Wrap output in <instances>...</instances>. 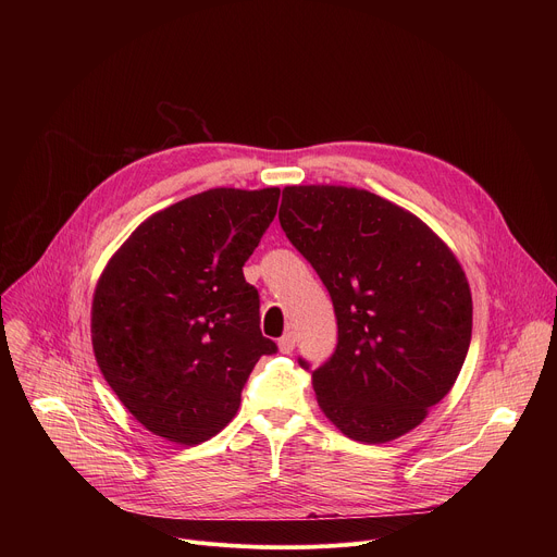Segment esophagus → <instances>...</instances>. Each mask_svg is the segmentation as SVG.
<instances>
[{
    "instance_id": "obj_1",
    "label": "esophagus",
    "mask_w": 557,
    "mask_h": 557,
    "mask_svg": "<svg viewBox=\"0 0 557 557\" xmlns=\"http://www.w3.org/2000/svg\"><path fill=\"white\" fill-rule=\"evenodd\" d=\"M277 346H280V352L290 355L293 348H295V333H286V335L277 342Z\"/></svg>"
}]
</instances>
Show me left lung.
Returning <instances> with one entry per match:
<instances>
[{"instance_id": "1", "label": "left lung", "mask_w": 557, "mask_h": 557, "mask_svg": "<svg viewBox=\"0 0 557 557\" xmlns=\"http://www.w3.org/2000/svg\"><path fill=\"white\" fill-rule=\"evenodd\" d=\"M280 224L335 308L337 346L312 370L320 408L355 441L410 432L451 389L469 350L460 264L417 215L363 189L286 187Z\"/></svg>"}]
</instances>
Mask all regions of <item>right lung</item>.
<instances>
[{"label":"right lung","mask_w":557,"mask_h":557,"mask_svg":"<svg viewBox=\"0 0 557 557\" xmlns=\"http://www.w3.org/2000/svg\"><path fill=\"white\" fill-rule=\"evenodd\" d=\"M280 189H209L145 220L106 267L92 301L97 363L149 432L183 445L218 434L277 344L243 267Z\"/></svg>","instance_id":"right-lung-1"}]
</instances>
